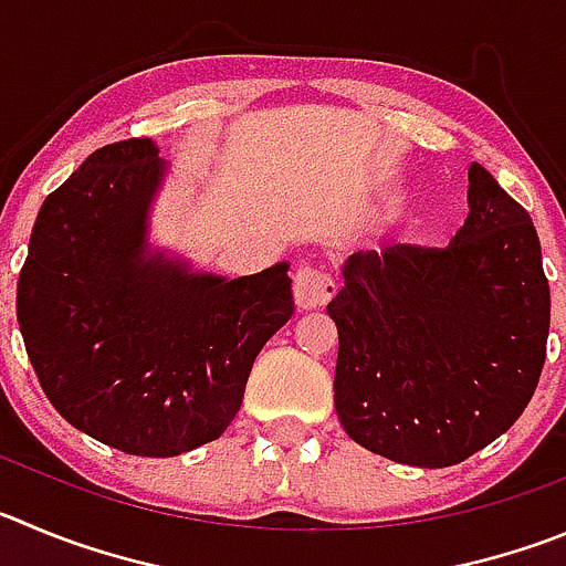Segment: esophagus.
<instances>
[{
	"label": "esophagus",
	"mask_w": 566,
	"mask_h": 566,
	"mask_svg": "<svg viewBox=\"0 0 566 566\" xmlns=\"http://www.w3.org/2000/svg\"><path fill=\"white\" fill-rule=\"evenodd\" d=\"M335 279L313 265H301L293 276V295L298 310H318L335 295Z\"/></svg>",
	"instance_id": "34e87169"
}]
</instances>
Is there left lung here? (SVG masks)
<instances>
[{"instance_id":"8db88e82","label":"left lung","mask_w":566,"mask_h":566,"mask_svg":"<svg viewBox=\"0 0 566 566\" xmlns=\"http://www.w3.org/2000/svg\"><path fill=\"white\" fill-rule=\"evenodd\" d=\"M326 313L348 438L408 467L467 461L520 419L545 366L551 284L531 214L472 164L450 245L352 253Z\"/></svg>"}]
</instances>
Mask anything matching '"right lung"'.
I'll return each mask as SVG.
<instances>
[{
    "label": "right lung",
    "mask_w": 566,
    "mask_h": 566,
    "mask_svg": "<svg viewBox=\"0 0 566 566\" xmlns=\"http://www.w3.org/2000/svg\"><path fill=\"white\" fill-rule=\"evenodd\" d=\"M164 161L150 139L94 150L41 206L15 315L52 408L142 458L223 436L259 348L295 304L287 262L242 279L145 256Z\"/></svg>",
    "instance_id": "right-lung-1"
}]
</instances>
